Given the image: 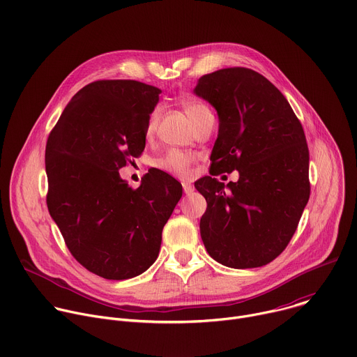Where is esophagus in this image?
Segmentation results:
<instances>
[{"label":"esophagus","mask_w":357,"mask_h":357,"mask_svg":"<svg viewBox=\"0 0 357 357\" xmlns=\"http://www.w3.org/2000/svg\"><path fill=\"white\" fill-rule=\"evenodd\" d=\"M182 186H183V192H185L186 195H190V193L195 190V188H193L190 183H182Z\"/></svg>","instance_id":"1"}]
</instances>
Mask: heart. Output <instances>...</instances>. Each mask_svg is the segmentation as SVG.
Returning a JSON list of instances; mask_svg holds the SVG:
<instances>
[{"label":"heart","instance_id":"1","mask_svg":"<svg viewBox=\"0 0 357 357\" xmlns=\"http://www.w3.org/2000/svg\"><path fill=\"white\" fill-rule=\"evenodd\" d=\"M183 110L192 124H195L202 116H205L206 113H211V110L205 105L200 103V101H196V100H189V101H186V103H183ZM158 117H160L158 110H154L151 113L148 123H146V130H145L146 135L154 134L157 124H158ZM192 161H193V155L185 154V152L178 151V149H171L164 157H161L157 161V167L165 172L174 174L181 178H186L190 174Z\"/></svg>","mask_w":357,"mask_h":357}]
</instances>
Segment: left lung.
<instances>
[{
  "mask_svg": "<svg viewBox=\"0 0 357 357\" xmlns=\"http://www.w3.org/2000/svg\"><path fill=\"white\" fill-rule=\"evenodd\" d=\"M193 93L219 117L212 175L238 171V181L227 185L212 176L195 182L208 202L202 241L226 267L266 266L288 245L310 199V151L302 126L284 94L251 69L202 76Z\"/></svg>",
  "mask_w": 357,
  "mask_h": 357,
  "instance_id": "1",
  "label": "left lung"
}]
</instances>
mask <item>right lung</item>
<instances>
[{
    "label": "right lung",
    "instance_id": "add662e5",
    "mask_svg": "<svg viewBox=\"0 0 357 357\" xmlns=\"http://www.w3.org/2000/svg\"><path fill=\"white\" fill-rule=\"evenodd\" d=\"M160 93L135 80L93 82L72 97L46 142L49 213L72 256L106 280L154 264L182 196V185L160 169L137 189L119 174L144 151Z\"/></svg>",
    "mask_w": 357,
    "mask_h": 357
}]
</instances>
